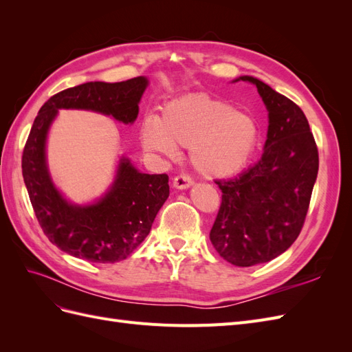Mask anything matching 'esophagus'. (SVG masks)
<instances>
[{
    "instance_id": "1",
    "label": "esophagus",
    "mask_w": 352,
    "mask_h": 352,
    "mask_svg": "<svg viewBox=\"0 0 352 352\" xmlns=\"http://www.w3.org/2000/svg\"><path fill=\"white\" fill-rule=\"evenodd\" d=\"M194 185V180L190 179L188 175H177L173 179V186L177 189H186Z\"/></svg>"
}]
</instances>
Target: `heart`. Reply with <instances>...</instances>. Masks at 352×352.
I'll use <instances>...</instances> for the list:
<instances>
[{
    "mask_svg": "<svg viewBox=\"0 0 352 352\" xmlns=\"http://www.w3.org/2000/svg\"><path fill=\"white\" fill-rule=\"evenodd\" d=\"M261 140V127L250 113L210 95L168 102L158 119L141 126L145 150L175 155L189 148L190 162L208 177H229L248 166Z\"/></svg>",
    "mask_w": 352,
    "mask_h": 352,
    "instance_id": "1",
    "label": "heart"
}]
</instances>
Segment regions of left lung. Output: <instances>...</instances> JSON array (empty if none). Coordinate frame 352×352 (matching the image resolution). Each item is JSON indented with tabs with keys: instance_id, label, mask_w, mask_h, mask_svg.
Here are the masks:
<instances>
[{
	"instance_id": "8db88e82",
	"label": "left lung",
	"mask_w": 352,
	"mask_h": 352,
	"mask_svg": "<svg viewBox=\"0 0 352 352\" xmlns=\"http://www.w3.org/2000/svg\"><path fill=\"white\" fill-rule=\"evenodd\" d=\"M269 111L261 158L230 179H216L221 204L210 230L212 247L233 265L267 263L300 235L318 172V151L302 110L251 78ZM236 79V80H239Z\"/></svg>"
}]
</instances>
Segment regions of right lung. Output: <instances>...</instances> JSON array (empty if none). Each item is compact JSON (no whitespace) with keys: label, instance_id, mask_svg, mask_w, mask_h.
Returning <instances> with one entry per match:
<instances>
[{"label":"right lung","instance_id":"1","mask_svg":"<svg viewBox=\"0 0 352 352\" xmlns=\"http://www.w3.org/2000/svg\"><path fill=\"white\" fill-rule=\"evenodd\" d=\"M144 76L107 83L88 82L61 91L42 105L22 155L30 204L45 236L73 257L117 263L129 257L151 230L168 197V176L141 173L122 160L116 182L97 204L72 206L52 185L45 163V138L58 109H83L133 123L146 88Z\"/></svg>","mask_w":352,"mask_h":352}]
</instances>
